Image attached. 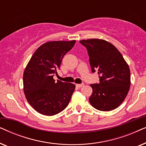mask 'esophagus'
<instances>
[{
    "label": "esophagus",
    "instance_id": "obj_1",
    "mask_svg": "<svg viewBox=\"0 0 146 146\" xmlns=\"http://www.w3.org/2000/svg\"><path fill=\"white\" fill-rule=\"evenodd\" d=\"M84 84H76V86L78 88H82L84 86Z\"/></svg>",
    "mask_w": 146,
    "mask_h": 146
}]
</instances>
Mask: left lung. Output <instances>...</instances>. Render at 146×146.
Instances as JSON below:
<instances>
[{
	"instance_id": "1",
	"label": "left lung",
	"mask_w": 146,
	"mask_h": 146,
	"mask_svg": "<svg viewBox=\"0 0 146 146\" xmlns=\"http://www.w3.org/2000/svg\"><path fill=\"white\" fill-rule=\"evenodd\" d=\"M86 48L92 72H98L100 82L92 84L90 103L100 111H110L119 106L130 86V71L122 55L114 46L101 39L80 41Z\"/></svg>"
}]
</instances>
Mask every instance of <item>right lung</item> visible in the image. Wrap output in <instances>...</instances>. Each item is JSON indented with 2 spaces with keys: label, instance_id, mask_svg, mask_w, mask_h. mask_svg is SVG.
<instances>
[{
  "label": "right lung",
  "instance_id": "right-lung-1",
  "mask_svg": "<svg viewBox=\"0 0 146 146\" xmlns=\"http://www.w3.org/2000/svg\"><path fill=\"white\" fill-rule=\"evenodd\" d=\"M76 41H52L41 45L33 54L23 75L27 101L38 112L54 115L64 110L75 90L72 83L57 82L53 76L60 69L64 56Z\"/></svg>",
  "mask_w": 146,
  "mask_h": 146
}]
</instances>
